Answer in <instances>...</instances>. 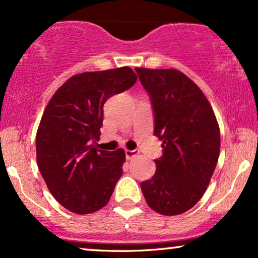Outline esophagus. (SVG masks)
Wrapping results in <instances>:
<instances>
[{
    "label": "esophagus",
    "mask_w": 258,
    "mask_h": 258,
    "mask_svg": "<svg viewBox=\"0 0 258 258\" xmlns=\"http://www.w3.org/2000/svg\"><path fill=\"white\" fill-rule=\"evenodd\" d=\"M139 151L138 150H125V156L127 159H132L133 157L138 156Z\"/></svg>",
    "instance_id": "obj_1"
}]
</instances>
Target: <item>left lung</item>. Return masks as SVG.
<instances>
[{
	"mask_svg": "<svg viewBox=\"0 0 258 258\" xmlns=\"http://www.w3.org/2000/svg\"><path fill=\"white\" fill-rule=\"evenodd\" d=\"M150 95L154 136L163 156L154 159V176L140 184L149 207L165 216L194 208L217 165L221 135L215 113L203 92L177 70L136 68Z\"/></svg>",
	"mask_w": 258,
	"mask_h": 258,
	"instance_id": "8db88e82",
	"label": "left lung"
}]
</instances>
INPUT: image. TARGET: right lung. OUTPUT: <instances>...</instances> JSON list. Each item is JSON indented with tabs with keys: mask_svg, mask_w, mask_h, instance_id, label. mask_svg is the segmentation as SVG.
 Returning <instances> with one entry per match:
<instances>
[{
	"mask_svg": "<svg viewBox=\"0 0 258 258\" xmlns=\"http://www.w3.org/2000/svg\"><path fill=\"white\" fill-rule=\"evenodd\" d=\"M136 81L128 67L77 74L55 92L44 109L36 133L37 166L50 194L74 214L104 208L121 177L123 150H98L94 143L106 100Z\"/></svg>",
	"mask_w": 258,
	"mask_h": 258,
	"instance_id": "1",
	"label": "right lung"
}]
</instances>
